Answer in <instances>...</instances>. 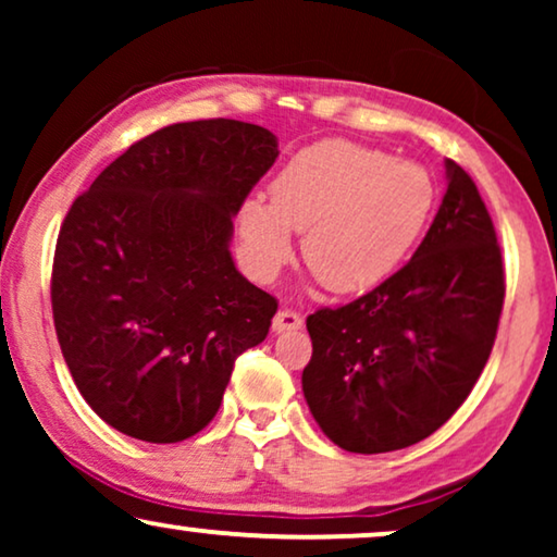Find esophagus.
<instances>
[{"mask_svg":"<svg viewBox=\"0 0 557 557\" xmlns=\"http://www.w3.org/2000/svg\"><path fill=\"white\" fill-rule=\"evenodd\" d=\"M304 319L301 314H296L294 309H281L276 317H273V332H292V330H301Z\"/></svg>","mask_w":557,"mask_h":557,"instance_id":"34e87169","label":"esophagus"}]
</instances>
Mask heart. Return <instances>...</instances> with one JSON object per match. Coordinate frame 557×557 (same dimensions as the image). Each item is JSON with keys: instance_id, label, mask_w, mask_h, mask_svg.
<instances>
[{"instance_id": "b5f03b06", "label": "heart", "mask_w": 557, "mask_h": 557, "mask_svg": "<svg viewBox=\"0 0 557 557\" xmlns=\"http://www.w3.org/2000/svg\"><path fill=\"white\" fill-rule=\"evenodd\" d=\"M433 195L421 164L345 139L317 141L281 166L271 202L243 200V261L258 281H271L292 256V231H304V261L319 281L337 294L364 292L413 246Z\"/></svg>"}]
</instances>
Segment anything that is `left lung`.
<instances>
[{"label": "left lung", "instance_id": "1", "mask_svg": "<svg viewBox=\"0 0 557 557\" xmlns=\"http://www.w3.org/2000/svg\"><path fill=\"white\" fill-rule=\"evenodd\" d=\"M448 187L413 258L360 299L307 317L301 387L330 441L385 454L429 438L476 385L497 337L505 263L474 180Z\"/></svg>", "mask_w": 557, "mask_h": 557}]
</instances>
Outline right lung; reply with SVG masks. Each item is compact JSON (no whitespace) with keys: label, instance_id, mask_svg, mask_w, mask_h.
<instances>
[{"label":"right lung","instance_id":"right-lung-1","mask_svg":"<svg viewBox=\"0 0 557 557\" xmlns=\"http://www.w3.org/2000/svg\"><path fill=\"white\" fill-rule=\"evenodd\" d=\"M278 141L233 119L185 121L132 144L75 197L52 258V319L90 408L149 444L215 418L278 301L231 258L233 215Z\"/></svg>","mask_w":557,"mask_h":557}]
</instances>
